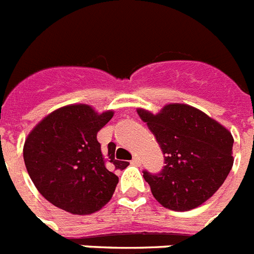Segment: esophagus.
Returning <instances> with one entry per match:
<instances>
[{"instance_id": "esophagus-1", "label": "esophagus", "mask_w": 254, "mask_h": 254, "mask_svg": "<svg viewBox=\"0 0 254 254\" xmlns=\"http://www.w3.org/2000/svg\"><path fill=\"white\" fill-rule=\"evenodd\" d=\"M131 163L133 165V166H140V165H141V160H140L139 157H133L131 161Z\"/></svg>"}]
</instances>
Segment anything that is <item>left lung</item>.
I'll use <instances>...</instances> for the list:
<instances>
[{"mask_svg": "<svg viewBox=\"0 0 254 254\" xmlns=\"http://www.w3.org/2000/svg\"><path fill=\"white\" fill-rule=\"evenodd\" d=\"M137 114L165 157V166L158 174L142 171L154 198L175 211L204 204L232 169L231 132L190 105H166L156 115L139 109Z\"/></svg>", "mask_w": 254, "mask_h": 254, "instance_id": "1", "label": "left lung"}]
</instances>
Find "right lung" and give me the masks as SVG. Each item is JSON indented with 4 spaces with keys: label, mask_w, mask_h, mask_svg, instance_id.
I'll return each mask as SVG.
<instances>
[{
    "label": "right lung",
    "mask_w": 254,
    "mask_h": 254,
    "mask_svg": "<svg viewBox=\"0 0 254 254\" xmlns=\"http://www.w3.org/2000/svg\"><path fill=\"white\" fill-rule=\"evenodd\" d=\"M113 112L97 114L88 105H68L41 121L24 142L23 157L37 190L72 214L100 210L118 184L115 171L128 162L115 157V144L102 152L97 132Z\"/></svg>",
    "instance_id": "1"
}]
</instances>
